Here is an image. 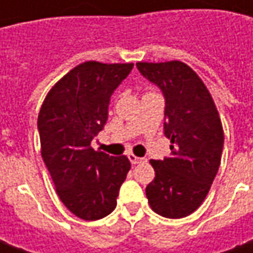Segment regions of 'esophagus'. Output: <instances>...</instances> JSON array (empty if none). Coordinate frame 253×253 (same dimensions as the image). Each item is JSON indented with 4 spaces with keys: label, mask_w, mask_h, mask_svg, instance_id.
Segmentation results:
<instances>
[{
    "label": "esophagus",
    "mask_w": 253,
    "mask_h": 253,
    "mask_svg": "<svg viewBox=\"0 0 253 253\" xmlns=\"http://www.w3.org/2000/svg\"><path fill=\"white\" fill-rule=\"evenodd\" d=\"M128 159H129V162H131L132 165H138V163L143 162V159H142V158H138V156H135L133 153H128Z\"/></svg>",
    "instance_id": "obj_1"
}]
</instances>
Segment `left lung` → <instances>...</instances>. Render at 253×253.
Here are the masks:
<instances>
[{"mask_svg":"<svg viewBox=\"0 0 253 253\" xmlns=\"http://www.w3.org/2000/svg\"><path fill=\"white\" fill-rule=\"evenodd\" d=\"M139 73L165 97V136L169 158L151 161L155 179L146 186L151 209L166 218H183L201 206L218 171L224 132L207 87L187 64L136 63Z\"/></svg>","mask_w":253,"mask_h":253,"instance_id":"1","label":"left lung"}]
</instances>
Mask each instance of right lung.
Here are the masks:
<instances>
[{"label":"right lung","mask_w":253,"mask_h":253,"mask_svg":"<svg viewBox=\"0 0 253 253\" xmlns=\"http://www.w3.org/2000/svg\"><path fill=\"white\" fill-rule=\"evenodd\" d=\"M133 64L85 62L64 76L46 95L38 117L44 165L64 206L79 218L111 214L131 163L91 148L104 129L117 87Z\"/></svg>","instance_id":"right-lung-1"}]
</instances>
